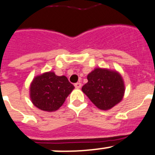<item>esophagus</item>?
<instances>
[{"instance_id":"1","label":"esophagus","mask_w":155,"mask_h":155,"mask_svg":"<svg viewBox=\"0 0 155 155\" xmlns=\"http://www.w3.org/2000/svg\"><path fill=\"white\" fill-rule=\"evenodd\" d=\"M82 87V83H75V87L77 89H79Z\"/></svg>"}]
</instances>
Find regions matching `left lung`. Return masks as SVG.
Here are the masks:
<instances>
[{"instance_id": "left-lung-1", "label": "left lung", "mask_w": 155, "mask_h": 155, "mask_svg": "<svg viewBox=\"0 0 155 155\" xmlns=\"http://www.w3.org/2000/svg\"><path fill=\"white\" fill-rule=\"evenodd\" d=\"M87 79L82 91L99 109H111L122 100L124 80L116 70L96 68L88 74Z\"/></svg>"}]
</instances>
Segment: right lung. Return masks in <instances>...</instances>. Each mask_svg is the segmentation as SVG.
Here are the masks:
<instances>
[{
  "label": "right lung",
  "mask_w": 155,
  "mask_h": 155,
  "mask_svg": "<svg viewBox=\"0 0 155 155\" xmlns=\"http://www.w3.org/2000/svg\"><path fill=\"white\" fill-rule=\"evenodd\" d=\"M75 88L66 76L47 72L33 78L29 97L33 105L45 111H57Z\"/></svg>",
  "instance_id": "1"
}]
</instances>
